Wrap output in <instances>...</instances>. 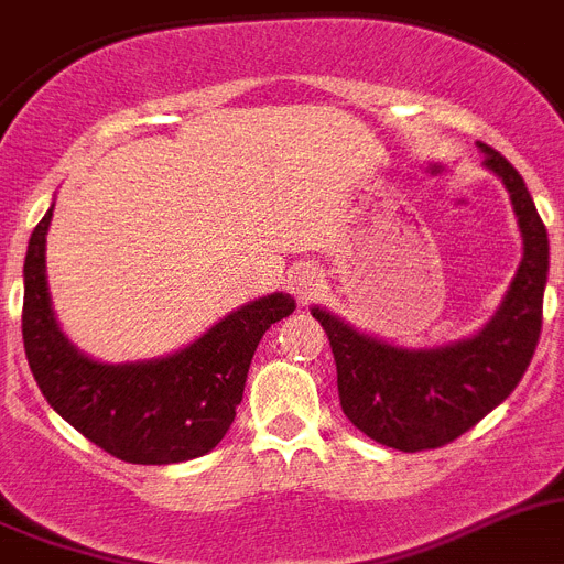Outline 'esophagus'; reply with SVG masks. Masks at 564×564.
I'll use <instances>...</instances> for the list:
<instances>
[{
  "label": "esophagus",
  "instance_id": "obj_1",
  "mask_svg": "<svg viewBox=\"0 0 564 564\" xmlns=\"http://www.w3.org/2000/svg\"><path fill=\"white\" fill-rule=\"evenodd\" d=\"M325 285V273L316 264H296L291 273V291L296 293V300L307 302L314 300L316 293Z\"/></svg>",
  "mask_w": 564,
  "mask_h": 564
}]
</instances>
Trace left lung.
I'll list each match as a JSON object with an SVG mask.
<instances>
[{"instance_id":"8db88e82","label":"left lung","mask_w":564,"mask_h":564,"mask_svg":"<svg viewBox=\"0 0 564 564\" xmlns=\"http://www.w3.org/2000/svg\"><path fill=\"white\" fill-rule=\"evenodd\" d=\"M476 144L485 167L508 187L522 234V262L482 328L436 348H402L311 307L334 350L345 416L379 445L405 454L447 445L502 405L531 365L542 330L547 230L517 167L490 144Z\"/></svg>"}]
</instances>
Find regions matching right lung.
<instances>
[{"label": "right lung", "mask_w": 564, "mask_h": 564, "mask_svg": "<svg viewBox=\"0 0 564 564\" xmlns=\"http://www.w3.org/2000/svg\"><path fill=\"white\" fill-rule=\"evenodd\" d=\"M53 205L33 228L25 257L22 339L42 397L82 436L133 465H173L205 456L228 433L242 402L259 339L293 314L291 293L236 307L199 339L159 359L99 362L62 334L51 305L45 242Z\"/></svg>", "instance_id": "right-lung-1"}]
</instances>
